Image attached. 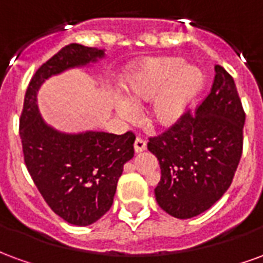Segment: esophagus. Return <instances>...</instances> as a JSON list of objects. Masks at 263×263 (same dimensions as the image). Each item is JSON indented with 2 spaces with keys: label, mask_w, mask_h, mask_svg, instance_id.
<instances>
[{
  "label": "esophagus",
  "mask_w": 263,
  "mask_h": 263,
  "mask_svg": "<svg viewBox=\"0 0 263 263\" xmlns=\"http://www.w3.org/2000/svg\"><path fill=\"white\" fill-rule=\"evenodd\" d=\"M134 149H135V152H143L145 149H146V142H145V139H142L141 137H138L135 139V143H134Z\"/></svg>",
  "instance_id": "1"
}]
</instances>
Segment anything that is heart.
<instances>
[{
	"mask_svg": "<svg viewBox=\"0 0 263 263\" xmlns=\"http://www.w3.org/2000/svg\"><path fill=\"white\" fill-rule=\"evenodd\" d=\"M204 87V74L194 66L172 56L149 58L126 76L122 83L125 100L117 101L118 114L132 120L135 108L152 100L146 112L151 126L166 129L177 124Z\"/></svg>",
	"mask_w": 263,
	"mask_h": 263,
	"instance_id": "1",
	"label": "heart"
}]
</instances>
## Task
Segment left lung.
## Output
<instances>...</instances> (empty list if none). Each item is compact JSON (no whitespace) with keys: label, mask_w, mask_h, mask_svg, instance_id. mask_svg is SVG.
Instances as JSON below:
<instances>
[{"label":"left lung","mask_w":263,"mask_h":263,"mask_svg":"<svg viewBox=\"0 0 263 263\" xmlns=\"http://www.w3.org/2000/svg\"><path fill=\"white\" fill-rule=\"evenodd\" d=\"M211 91L148 149L160 165L156 201L180 220L209 210L231 186L242 155L245 112L231 74L215 65Z\"/></svg>","instance_id":"8db88e82"}]
</instances>
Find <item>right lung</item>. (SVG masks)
I'll use <instances>...</instances> for the list:
<instances>
[{
  "label": "right lung",
  "instance_id": "1",
  "mask_svg": "<svg viewBox=\"0 0 263 263\" xmlns=\"http://www.w3.org/2000/svg\"><path fill=\"white\" fill-rule=\"evenodd\" d=\"M103 56L79 43L60 49L32 76L20 118L26 169L53 213L73 226H90L111 209L124 165L134 158L135 134L56 131L39 114L36 92L50 76Z\"/></svg>",
  "mask_w": 263,
  "mask_h": 263
}]
</instances>
